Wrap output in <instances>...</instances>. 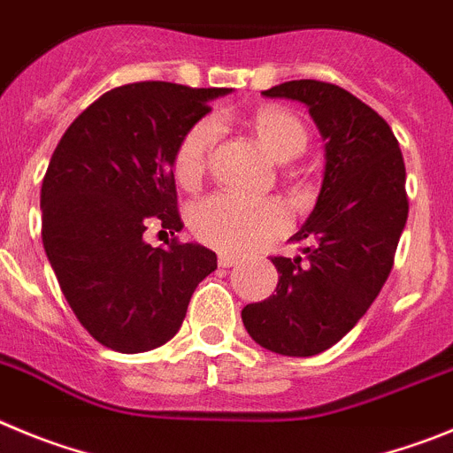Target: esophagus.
<instances>
[{
  "label": "esophagus",
  "instance_id": "esophagus-1",
  "mask_svg": "<svg viewBox=\"0 0 453 453\" xmlns=\"http://www.w3.org/2000/svg\"><path fill=\"white\" fill-rule=\"evenodd\" d=\"M239 262V257L232 255V252H219V266L221 268H230Z\"/></svg>",
  "mask_w": 453,
  "mask_h": 453
}]
</instances>
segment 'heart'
Wrapping results in <instances>:
<instances>
[{"mask_svg":"<svg viewBox=\"0 0 453 453\" xmlns=\"http://www.w3.org/2000/svg\"><path fill=\"white\" fill-rule=\"evenodd\" d=\"M255 140L273 160L288 162L307 146V128L291 110L264 105L243 119ZM217 128L201 119L182 135L173 157V176L185 189H196L207 173ZM191 232L207 246L223 252H243L264 246L288 227L287 210L271 198L217 194L191 211Z\"/></svg>","mask_w":453,"mask_h":453,"instance_id":"b5f03b06","label":"heart"}]
</instances>
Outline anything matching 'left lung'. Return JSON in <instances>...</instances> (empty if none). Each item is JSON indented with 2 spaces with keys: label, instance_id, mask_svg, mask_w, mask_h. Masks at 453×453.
I'll use <instances>...</instances> for the list:
<instances>
[{
  "label": "left lung",
  "instance_id": "left-lung-1",
  "mask_svg": "<svg viewBox=\"0 0 453 453\" xmlns=\"http://www.w3.org/2000/svg\"><path fill=\"white\" fill-rule=\"evenodd\" d=\"M262 95L307 105L327 162L316 207L291 236L303 255L273 257L277 293L242 318L262 348L313 357L361 320L388 280L409 219L404 157L384 117L338 85L288 81Z\"/></svg>",
  "mask_w": 453,
  "mask_h": 453
}]
</instances>
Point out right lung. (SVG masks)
<instances>
[{
	"instance_id": "right-lung-1",
	"label": "right lung",
	"mask_w": 453,
	"mask_h": 453,
	"mask_svg": "<svg viewBox=\"0 0 453 453\" xmlns=\"http://www.w3.org/2000/svg\"><path fill=\"white\" fill-rule=\"evenodd\" d=\"M230 88L144 81L110 89L65 130L44 173L42 243L63 296L101 345L149 352L176 336L217 255L176 239L153 248L149 226L176 234L173 157L182 135Z\"/></svg>"
}]
</instances>
